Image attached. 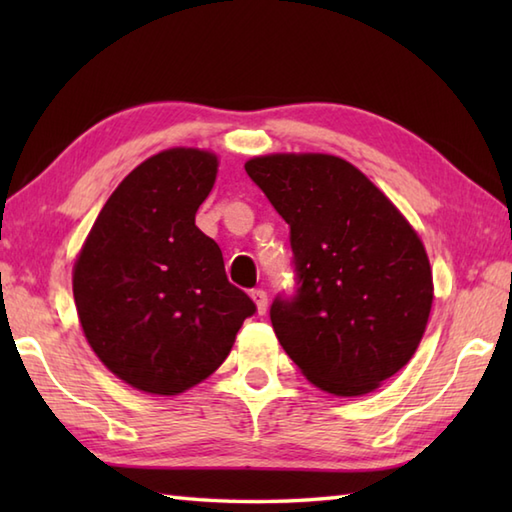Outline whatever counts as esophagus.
<instances>
[{"label":"esophagus","instance_id":"esophagus-1","mask_svg":"<svg viewBox=\"0 0 512 512\" xmlns=\"http://www.w3.org/2000/svg\"><path fill=\"white\" fill-rule=\"evenodd\" d=\"M250 297H253V301H255L257 312H259V314H264V312H266V308H268V295H266V290L257 288V290L250 292Z\"/></svg>","mask_w":512,"mask_h":512}]
</instances>
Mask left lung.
<instances>
[{"mask_svg": "<svg viewBox=\"0 0 512 512\" xmlns=\"http://www.w3.org/2000/svg\"><path fill=\"white\" fill-rule=\"evenodd\" d=\"M244 167L290 226L297 288L270 306L281 347L319 389L369 394L427 328L433 279L418 233L343 158L273 154Z\"/></svg>", "mask_w": 512, "mask_h": 512, "instance_id": "left-lung-1", "label": "left lung"}]
</instances>
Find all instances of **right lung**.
Segmentation results:
<instances>
[{
	"instance_id": "1",
	"label": "right lung",
	"mask_w": 512,
	"mask_h": 512,
	"mask_svg": "<svg viewBox=\"0 0 512 512\" xmlns=\"http://www.w3.org/2000/svg\"><path fill=\"white\" fill-rule=\"evenodd\" d=\"M215 176L211 151L147 158L105 202L74 264L85 339L112 374L147 394L202 383L257 310L226 279L220 246L195 226Z\"/></svg>"
}]
</instances>
